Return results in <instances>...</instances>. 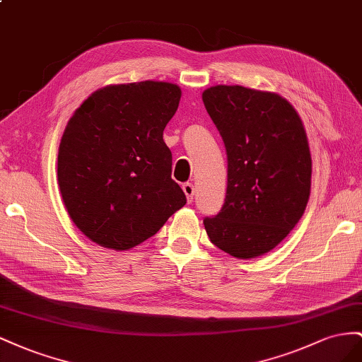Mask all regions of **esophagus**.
I'll use <instances>...</instances> for the list:
<instances>
[{
	"instance_id": "obj_1",
	"label": "esophagus",
	"mask_w": 362,
	"mask_h": 362,
	"mask_svg": "<svg viewBox=\"0 0 362 362\" xmlns=\"http://www.w3.org/2000/svg\"><path fill=\"white\" fill-rule=\"evenodd\" d=\"M182 189H183L185 195H187L188 203H192V200H194V185L189 183V182H188V183H183Z\"/></svg>"
}]
</instances>
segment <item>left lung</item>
I'll use <instances>...</instances> for the list:
<instances>
[{
	"label": "left lung",
	"instance_id": "1",
	"mask_svg": "<svg viewBox=\"0 0 362 362\" xmlns=\"http://www.w3.org/2000/svg\"><path fill=\"white\" fill-rule=\"evenodd\" d=\"M202 98L227 153L226 200L203 220L206 233L238 259L262 256L294 229L311 194L303 122L276 92L216 85Z\"/></svg>",
	"mask_w": 362,
	"mask_h": 362
}]
</instances>
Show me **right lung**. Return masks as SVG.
<instances>
[{"instance_id":"right-lung-1","label":"right lung","mask_w":362,"mask_h":362,"mask_svg":"<svg viewBox=\"0 0 362 362\" xmlns=\"http://www.w3.org/2000/svg\"><path fill=\"white\" fill-rule=\"evenodd\" d=\"M180 97L168 81L109 85L72 113L59 146L57 180L69 218L92 243L129 250L187 203L163 142Z\"/></svg>"}]
</instances>
